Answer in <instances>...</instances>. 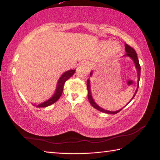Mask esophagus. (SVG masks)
Returning a JSON list of instances; mask_svg holds the SVG:
<instances>
[{
  "label": "esophagus",
  "instance_id": "1",
  "mask_svg": "<svg viewBox=\"0 0 160 160\" xmlns=\"http://www.w3.org/2000/svg\"><path fill=\"white\" fill-rule=\"evenodd\" d=\"M83 64H84V65L88 67H89L91 66V63L89 62V61H85V62H84Z\"/></svg>",
  "mask_w": 160,
  "mask_h": 160
}]
</instances>
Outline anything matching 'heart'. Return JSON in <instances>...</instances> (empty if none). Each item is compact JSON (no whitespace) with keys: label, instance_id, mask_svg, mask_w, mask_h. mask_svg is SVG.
Masks as SVG:
<instances>
[{"label":"heart","instance_id":"1","mask_svg":"<svg viewBox=\"0 0 160 160\" xmlns=\"http://www.w3.org/2000/svg\"><path fill=\"white\" fill-rule=\"evenodd\" d=\"M118 51H119V47H115L114 49H113L112 51H111V52H110L109 53H108V56H109V57H111V56H114L115 54H116V53L118 52Z\"/></svg>","mask_w":160,"mask_h":160}]
</instances>
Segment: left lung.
<instances>
[{
  "mask_svg": "<svg viewBox=\"0 0 160 160\" xmlns=\"http://www.w3.org/2000/svg\"><path fill=\"white\" fill-rule=\"evenodd\" d=\"M124 47H125V51H126V53L125 55H124V56H127V57H129L133 61V62L135 64V68H136V70H137V73H138V87H137V89L135 90V93L133 95V96H132V98L131 99L130 102L133 99L134 97L135 96V94L137 93V91H138V87H139V82H140V70H141V67H140V63H139V60L138 58V55H137V53L135 52V51L132 48V47H131L130 46H128L127 44L125 43L124 45ZM93 75V71H91L90 73V76L91 77ZM87 90H88V99H89V101L90 104H91V106H92L93 107H94L95 108H96L97 110L100 111L101 112H102V113H108V114H116L118 113V112H120L122 108H123L124 107L127 106V105L130 102H129L126 105V106H124L123 108H122L120 110H118V111H108V110H105L104 109V108H101L100 106H98V105L96 104V102L94 101L93 98V96H92V94H91V81H90V79H88L87 80Z\"/></svg>",
  "mask_w": 160,
  "mask_h": 160,
  "instance_id": "obj_1",
  "label": "left lung"
}]
</instances>
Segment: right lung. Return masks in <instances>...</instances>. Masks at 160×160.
<instances>
[{
	"label": "right lung",
	"instance_id": "1",
	"mask_svg": "<svg viewBox=\"0 0 160 160\" xmlns=\"http://www.w3.org/2000/svg\"><path fill=\"white\" fill-rule=\"evenodd\" d=\"M75 71H76V69H70L69 71H67L64 72V73H62V76H60V78H59L58 81L57 85H56V89L55 91V93H53V96L51 97L49 100H47L43 102L40 103V104H33V106H35L36 107H47L48 106H50L51 104H52L53 103H55L56 102H57V100L59 99L60 97L61 96V95L63 91V87L64 82L69 79V78H71V76H73L74 74Z\"/></svg>",
	"mask_w": 160,
	"mask_h": 160
}]
</instances>
